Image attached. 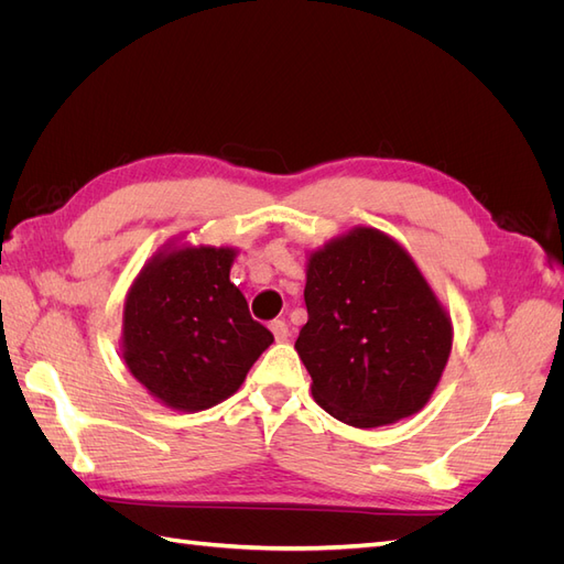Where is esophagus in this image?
<instances>
[{"label": "esophagus", "instance_id": "esophagus-1", "mask_svg": "<svg viewBox=\"0 0 564 564\" xmlns=\"http://www.w3.org/2000/svg\"><path fill=\"white\" fill-rule=\"evenodd\" d=\"M270 332H272V336H275V340H286L289 338V324L284 322V319H275V322H270Z\"/></svg>", "mask_w": 564, "mask_h": 564}]
</instances>
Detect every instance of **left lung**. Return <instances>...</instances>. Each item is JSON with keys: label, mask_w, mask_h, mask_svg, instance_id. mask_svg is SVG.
<instances>
[{"label": "left lung", "mask_w": 564, "mask_h": 564, "mask_svg": "<svg viewBox=\"0 0 564 564\" xmlns=\"http://www.w3.org/2000/svg\"><path fill=\"white\" fill-rule=\"evenodd\" d=\"M308 322L296 350L315 402L355 429H379L431 400L452 352V319L392 237L355 228L313 251Z\"/></svg>", "instance_id": "8db88e82"}]
</instances>
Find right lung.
Masks as SVG:
<instances>
[{"instance_id": "add662e5", "label": "right lung", "mask_w": 564, "mask_h": 564, "mask_svg": "<svg viewBox=\"0 0 564 564\" xmlns=\"http://www.w3.org/2000/svg\"><path fill=\"white\" fill-rule=\"evenodd\" d=\"M235 253L232 247H164L127 294L124 365L152 398L178 412L230 398L272 344L230 282Z\"/></svg>"}]
</instances>
